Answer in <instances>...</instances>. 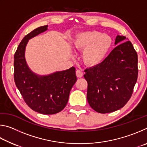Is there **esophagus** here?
<instances>
[{
    "mask_svg": "<svg viewBox=\"0 0 147 147\" xmlns=\"http://www.w3.org/2000/svg\"><path fill=\"white\" fill-rule=\"evenodd\" d=\"M76 75L78 78H82L84 75L83 71H82L81 70H78H78H76Z\"/></svg>",
    "mask_w": 147,
    "mask_h": 147,
    "instance_id": "34e87169",
    "label": "esophagus"
}]
</instances>
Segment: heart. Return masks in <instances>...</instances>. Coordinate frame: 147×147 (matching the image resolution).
I'll return each instance as SVG.
<instances>
[{"label": "heart", "instance_id": "b5f03b06", "mask_svg": "<svg viewBox=\"0 0 147 147\" xmlns=\"http://www.w3.org/2000/svg\"><path fill=\"white\" fill-rule=\"evenodd\" d=\"M113 40L107 34L98 31H88L77 34L72 41L73 48L83 51L82 58L84 64L89 67L101 63L112 46Z\"/></svg>", "mask_w": 147, "mask_h": 147}]
</instances>
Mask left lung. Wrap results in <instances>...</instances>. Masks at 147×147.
<instances>
[{
    "instance_id": "left-lung-1",
    "label": "left lung",
    "mask_w": 147,
    "mask_h": 147,
    "mask_svg": "<svg viewBox=\"0 0 147 147\" xmlns=\"http://www.w3.org/2000/svg\"><path fill=\"white\" fill-rule=\"evenodd\" d=\"M125 41V36H117L115 45H118L105 59L84 71L88 82L87 99L96 112L118 110L132 94L138 75V54L131 42Z\"/></svg>"
}]
</instances>
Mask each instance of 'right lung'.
I'll return each instance as SVG.
<instances>
[{"instance_id": "right-lung-1", "label": "right lung", "mask_w": 147, "mask_h": 147, "mask_svg": "<svg viewBox=\"0 0 147 147\" xmlns=\"http://www.w3.org/2000/svg\"><path fill=\"white\" fill-rule=\"evenodd\" d=\"M43 26L27 34L14 54V80L24 102L34 111L45 115L61 111L67 105L71 89L76 82L75 68L45 76L32 72L26 63L25 49L30 39L47 30Z\"/></svg>"}]
</instances>
